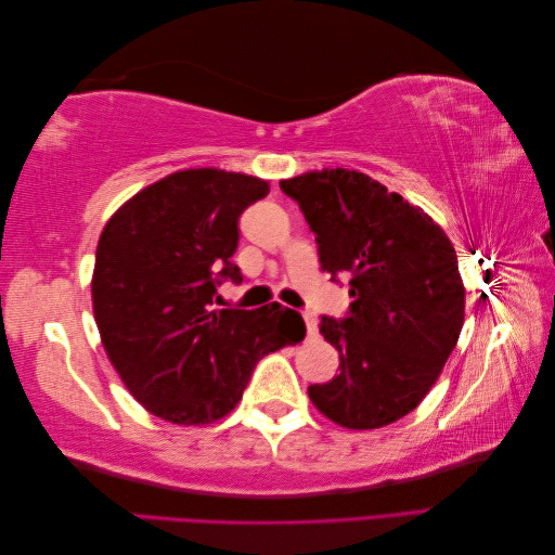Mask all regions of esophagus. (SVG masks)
<instances>
[{
  "mask_svg": "<svg viewBox=\"0 0 555 555\" xmlns=\"http://www.w3.org/2000/svg\"><path fill=\"white\" fill-rule=\"evenodd\" d=\"M304 319H306V326H308V333L310 335H317V319L312 312H304Z\"/></svg>",
  "mask_w": 555,
  "mask_h": 555,
  "instance_id": "obj_1",
  "label": "esophagus"
}]
</instances>
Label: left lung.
I'll use <instances>...</instances> for the list:
<instances>
[{"label": "left lung", "mask_w": 555, "mask_h": 555, "mask_svg": "<svg viewBox=\"0 0 555 555\" xmlns=\"http://www.w3.org/2000/svg\"><path fill=\"white\" fill-rule=\"evenodd\" d=\"M280 190L317 236L322 271L349 278L347 314L319 324L338 349L340 375L310 384V400L345 428L393 424L424 400L459 343L456 249L422 208L365 173L312 171Z\"/></svg>", "instance_id": "obj_1"}]
</instances>
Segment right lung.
<instances>
[{
  "mask_svg": "<svg viewBox=\"0 0 555 555\" xmlns=\"http://www.w3.org/2000/svg\"><path fill=\"white\" fill-rule=\"evenodd\" d=\"M268 182L220 169L178 171L117 210L94 259L92 306L106 354L129 393L159 418L210 424L243 398L257 363L294 345L304 317L280 304L210 310L241 284L231 261L238 217ZM299 340H304V336Z\"/></svg>",
  "mask_w": 555,
  "mask_h": 555,
  "instance_id": "obj_1",
  "label": "right lung"
}]
</instances>
